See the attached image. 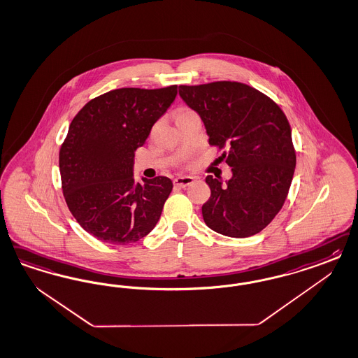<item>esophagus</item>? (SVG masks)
Returning a JSON list of instances; mask_svg holds the SVG:
<instances>
[{
	"instance_id": "esophagus-1",
	"label": "esophagus",
	"mask_w": 358,
	"mask_h": 358,
	"mask_svg": "<svg viewBox=\"0 0 358 358\" xmlns=\"http://www.w3.org/2000/svg\"><path fill=\"white\" fill-rule=\"evenodd\" d=\"M194 183V178L192 176H178L176 179H173V185L179 187V188H185L187 185Z\"/></svg>"
}]
</instances>
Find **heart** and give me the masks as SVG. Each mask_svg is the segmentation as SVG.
Masks as SVG:
<instances>
[{"mask_svg": "<svg viewBox=\"0 0 358 358\" xmlns=\"http://www.w3.org/2000/svg\"><path fill=\"white\" fill-rule=\"evenodd\" d=\"M188 112H189V110H182V112H180L178 115H185V113H188Z\"/></svg>", "mask_w": 358, "mask_h": 358, "instance_id": "obj_1", "label": "heart"}]
</instances>
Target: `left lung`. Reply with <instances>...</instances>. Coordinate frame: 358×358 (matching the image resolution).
<instances>
[{
	"label": "left lung",
	"instance_id": "1",
	"mask_svg": "<svg viewBox=\"0 0 358 358\" xmlns=\"http://www.w3.org/2000/svg\"><path fill=\"white\" fill-rule=\"evenodd\" d=\"M204 122L209 145L224 149L231 178L208 175L210 197L201 207L212 231L243 238L273 221L289 195L296 164L287 117L270 97L238 81L179 85Z\"/></svg>",
	"mask_w": 358,
	"mask_h": 358
}]
</instances>
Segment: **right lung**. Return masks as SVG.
I'll list each match as a JSON object with an SVG mask.
<instances>
[{"instance_id":"1","label":"right lung","mask_w":358,"mask_h":358,"mask_svg":"<svg viewBox=\"0 0 358 358\" xmlns=\"http://www.w3.org/2000/svg\"><path fill=\"white\" fill-rule=\"evenodd\" d=\"M178 85L120 88L88 101L59 151L62 189L72 216L97 240L136 243L149 234L173 191L166 176H133L134 152L176 97Z\"/></svg>"}]
</instances>
